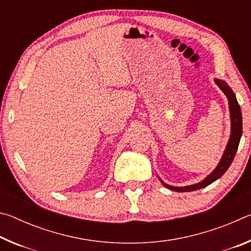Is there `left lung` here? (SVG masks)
<instances>
[{"label":"left lung","instance_id":"8db88e82","mask_svg":"<svg viewBox=\"0 0 251 251\" xmlns=\"http://www.w3.org/2000/svg\"><path fill=\"white\" fill-rule=\"evenodd\" d=\"M215 83L217 86L223 91V93L226 95L228 100V105H229V113H230V136H229L228 143L225 148L224 154L220 158L219 163L216 168L212 171L209 175H207L201 181L197 182V184L194 185H188L184 187H178V186H171L164 182L163 180H159L161 184H163L166 188L174 190V192H193V190H197L203 188L208 185L212 184V182L219 179L225 173H226L227 169L230 166L233 158H235V155L238 150V146H239V142L241 136H243V115H241V109L240 106L238 104L235 93L229 87V85L225 82L223 79L219 78H214Z\"/></svg>","mask_w":251,"mask_h":251}]
</instances>
